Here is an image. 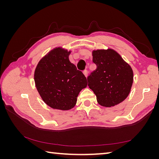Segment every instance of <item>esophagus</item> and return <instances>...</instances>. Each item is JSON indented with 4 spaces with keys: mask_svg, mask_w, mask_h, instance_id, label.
Instances as JSON below:
<instances>
[{
    "mask_svg": "<svg viewBox=\"0 0 159 159\" xmlns=\"http://www.w3.org/2000/svg\"><path fill=\"white\" fill-rule=\"evenodd\" d=\"M83 74H84V75L86 77V78H88V71H87V70H85L83 71Z\"/></svg>",
    "mask_w": 159,
    "mask_h": 159,
    "instance_id": "esophagus-1",
    "label": "esophagus"
}]
</instances>
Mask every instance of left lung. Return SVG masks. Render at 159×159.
<instances>
[{
    "label": "left lung",
    "mask_w": 159,
    "mask_h": 159,
    "mask_svg": "<svg viewBox=\"0 0 159 159\" xmlns=\"http://www.w3.org/2000/svg\"><path fill=\"white\" fill-rule=\"evenodd\" d=\"M97 68L88 77L89 88L99 105L115 106L125 99L133 82V71L129 64L113 49L93 50Z\"/></svg>",
    "instance_id": "obj_1"
}]
</instances>
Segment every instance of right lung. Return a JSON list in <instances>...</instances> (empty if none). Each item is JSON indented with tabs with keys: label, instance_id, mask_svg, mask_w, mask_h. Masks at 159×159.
<instances>
[{
	"label": "right lung",
	"instance_id": "obj_1",
	"mask_svg": "<svg viewBox=\"0 0 159 159\" xmlns=\"http://www.w3.org/2000/svg\"><path fill=\"white\" fill-rule=\"evenodd\" d=\"M71 51L56 48L38 62L34 71L36 89L44 103L53 109L66 111L73 108L87 79L71 63Z\"/></svg>",
	"mask_w": 159,
	"mask_h": 159
}]
</instances>
